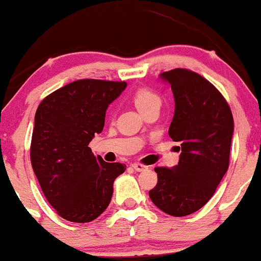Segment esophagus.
Masks as SVG:
<instances>
[{"label": "esophagus", "mask_w": 261, "mask_h": 261, "mask_svg": "<svg viewBox=\"0 0 261 261\" xmlns=\"http://www.w3.org/2000/svg\"><path fill=\"white\" fill-rule=\"evenodd\" d=\"M133 168L136 170V172H143V170L148 169V166H145V164H142V163H134Z\"/></svg>", "instance_id": "obj_1"}]
</instances>
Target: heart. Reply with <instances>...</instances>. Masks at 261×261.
Masks as SVG:
<instances>
[{
    "label": "heart",
    "mask_w": 261,
    "mask_h": 261,
    "mask_svg": "<svg viewBox=\"0 0 261 261\" xmlns=\"http://www.w3.org/2000/svg\"><path fill=\"white\" fill-rule=\"evenodd\" d=\"M134 101L141 113L146 112L152 107H161L160 95L149 88H140L134 93Z\"/></svg>",
    "instance_id": "1"
}]
</instances>
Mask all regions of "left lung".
<instances>
[{
  "label": "left lung",
  "mask_w": 261,
  "mask_h": 261,
  "mask_svg": "<svg viewBox=\"0 0 261 261\" xmlns=\"http://www.w3.org/2000/svg\"><path fill=\"white\" fill-rule=\"evenodd\" d=\"M161 77L174 95L168 134L181 153L173 168L155 167L158 181L149 197L163 212L181 217L206 205L226 174L233 115L221 92L199 73L174 68Z\"/></svg>",
  "instance_id": "1"
}]
</instances>
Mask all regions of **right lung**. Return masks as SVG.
<instances>
[{"label":"right lung","mask_w":261,"mask_h":261,"mask_svg":"<svg viewBox=\"0 0 261 261\" xmlns=\"http://www.w3.org/2000/svg\"><path fill=\"white\" fill-rule=\"evenodd\" d=\"M125 88L126 82L79 80L39 104L32 167L46 200L65 220L86 223L100 216L112 200L114 180L126 169L95 157L88 147L103 130L108 106Z\"/></svg>","instance_id":"right-lung-1"}]
</instances>
